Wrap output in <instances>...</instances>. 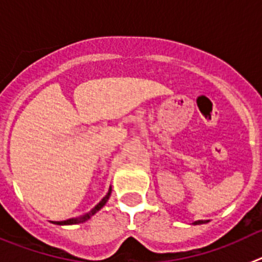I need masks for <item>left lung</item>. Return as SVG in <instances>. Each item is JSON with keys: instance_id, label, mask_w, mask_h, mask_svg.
<instances>
[{"instance_id": "left-lung-1", "label": "left lung", "mask_w": 262, "mask_h": 262, "mask_svg": "<svg viewBox=\"0 0 262 262\" xmlns=\"http://www.w3.org/2000/svg\"><path fill=\"white\" fill-rule=\"evenodd\" d=\"M207 222L209 221H195V222H193V224H205V223H207Z\"/></svg>"}]
</instances>
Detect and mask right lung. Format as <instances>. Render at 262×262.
Returning <instances> with one entry per match:
<instances>
[{"label": "right lung", "instance_id": "add662e5", "mask_svg": "<svg viewBox=\"0 0 262 262\" xmlns=\"http://www.w3.org/2000/svg\"><path fill=\"white\" fill-rule=\"evenodd\" d=\"M111 195V186L108 187V191L107 194H106L105 196H103L102 200L99 201V203H97L96 206H94L93 209L90 210L89 212H86V214L81 215V216L78 217H71V219H67V221H62V222H53V224H59V226H71V224H80V223H84V222H86L88 219H90V217L93 216L96 212H98L99 210L102 209L103 206L106 205V202L108 201V198H110Z\"/></svg>", "mask_w": 262, "mask_h": 262}]
</instances>
